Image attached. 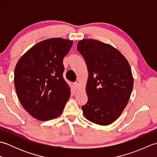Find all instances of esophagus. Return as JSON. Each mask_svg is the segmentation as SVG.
Listing matches in <instances>:
<instances>
[{
    "mask_svg": "<svg viewBox=\"0 0 157 157\" xmlns=\"http://www.w3.org/2000/svg\"><path fill=\"white\" fill-rule=\"evenodd\" d=\"M73 85H74V87H75V90H78L79 89V86L78 82H75L74 84H73Z\"/></svg>",
    "mask_w": 157,
    "mask_h": 157,
    "instance_id": "34e87169",
    "label": "esophagus"
}]
</instances>
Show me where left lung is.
I'll use <instances>...</instances> for the list:
<instances>
[{"label": "left lung", "mask_w": 157, "mask_h": 157, "mask_svg": "<svg viewBox=\"0 0 157 157\" xmlns=\"http://www.w3.org/2000/svg\"><path fill=\"white\" fill-rule=\"evenodd\" d=\"M77 48L88 71L84 115L96 124H111L121 115L131 96L134 78L129 63L117 49L96 40H82Z\"/></svg>", "instance_id": "8db88e82"}]
</instances>
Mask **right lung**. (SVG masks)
Returning a JSON list of instances; mask_svg holds the SVG:
<instances>
[{
    "label": "right lung",
    "mask_w": 157,
    "mask_h": 157,
    "mask_svg": "<svg viewBox=\"0 0 157 157\" xmlns=\"http://www.w3.org/2000/svg\"><path fill=\"white\" fill-rule=\"evenodd\" d=\"M72 44L70 40H45L29 48L15 66L14 84L19 101L39 121L58 117L70 97L63 60Z\"/></svg>",
    "instance_id": "obj_1"
}]
</instances>
